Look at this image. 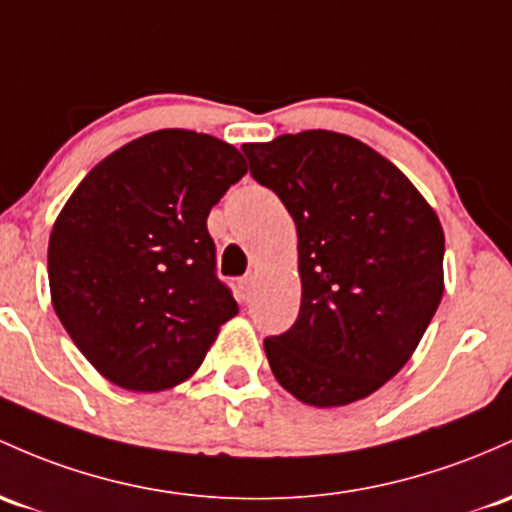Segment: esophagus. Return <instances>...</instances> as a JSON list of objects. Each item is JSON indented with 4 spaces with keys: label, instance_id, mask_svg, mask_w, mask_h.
I'll use <instances>...</instances> for the list:
<instances>
[{
    "label": "esophagus",
    "instance_id": "obj_1",
    "mask_svg": "<svg viewBox=\"0 0 512 512\" xmlns=\"http://www.w3.org/2000/svg\"><path fill=\"white\" fill-rule=\"evenodd\" d=\"M252 286H255V277H252V274H247V277H243L238 282V294H240V301H250V296H252Z\"/></svg>",
    "mask_w": 512,
    "mask_h": 512
}]
</instances>
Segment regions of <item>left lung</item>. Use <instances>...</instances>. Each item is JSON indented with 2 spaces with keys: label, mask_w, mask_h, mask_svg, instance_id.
Here are the masks:
<instances>
[{
  "label": "left lung",
  "mask_w": 512,
  "mask_h": 512,
  "mask_svg": "<svg viewBox=\"0 0 512 512\" xmlns=\"http://www.w3.org/2000/svg\"><path fill=\"white\" fill-rule=\"evenodd\" d=\"M243 153L299 233V318L265 340L269 367L308 406L367 398L401 372L440 306V218L396 165L342 133H286Z\"/></svg>",
  "instance_id": "1"
}]
</instances>
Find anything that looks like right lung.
Listing matches in <instances>:
<instances>
[{"label": "right lung", "mask_w": 512, "mask_h": 512, "mask_svg": "<svg viewBox=\"0 0 512 512\" xmlns=\"http://www.w3.org/2000/svg\"><path fill=\"white\" fill-rule=\"evenodd\" d=\"M245 172L233 145L165 128L104 157L67 199L48 243L50 296L111 384L172 389L238 313L206 218Z\"/></svg>", "instance_id": "obj_1"}]
</instances>
